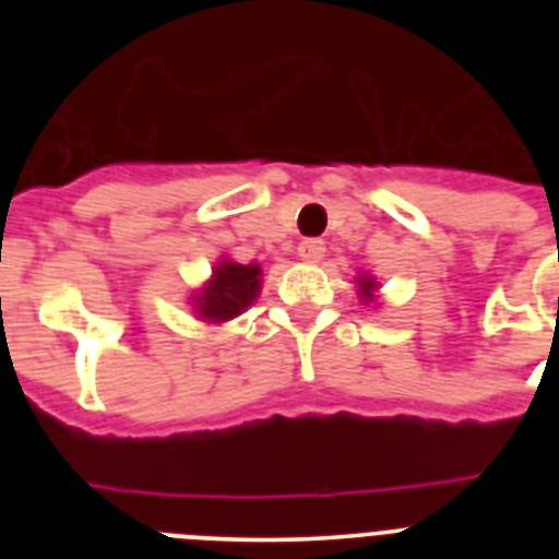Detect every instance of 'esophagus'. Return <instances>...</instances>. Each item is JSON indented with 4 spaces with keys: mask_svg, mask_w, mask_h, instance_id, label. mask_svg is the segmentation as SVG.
<instances>
[{
    "mask_svg": "<svg viewBox=\"0 0 559 559\" xmlns=\"http://www.w3.org/2000/svg\"><path fill=\"white\" fill-rule=\"evenodd\" d=\"M296 254H299V260H305V263H319L324 257V243L322 240H316V237H308V240L299 243Z\"/></svg>",
    "mask_w": 559,
    "mask_h": 559,
    "instance_id": "esophagus-1",
    "label": "esophagus"
}]
</instances>
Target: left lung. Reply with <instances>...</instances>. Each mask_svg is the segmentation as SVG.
I'll list each match as a JSON object with an SVG mask.
<instances>
[{"label":"left lung","mask_w":559,"mask_h":559,"mask_svg":"<svg viewBox=\"0 0 559 559\" xmlns=\"http://www.w3.org/2000/svg\"><path fill=\"white\" fill-rule=\"evenodd\" d=\"M355 290H358V299L364 305H380V283L372 274H364V271H360V274L355 276Z\"/></svg>","instance_id":"1"}]
</instances>
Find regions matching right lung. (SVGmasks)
<instances>
[{
    "label": "right lung",
    "mask_w": 559,
    "mask_h": 559,
    "mask_svg": "<svg viewBox=\"0 0 559 559\" xmlns=\"http://www.w3.org/2000/svg\"><path fill=\"white\" fill-rule=\"evenodd\" d=\"M263 288V265L221 257L210 280L190 294V308L204 324H226L254 305Z\"/></svg>",
    "instance_id": "1"
}]
</instances>
